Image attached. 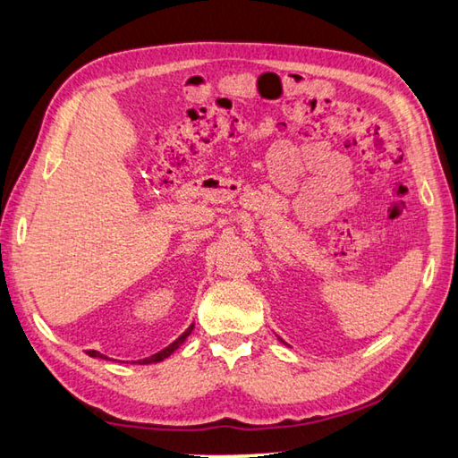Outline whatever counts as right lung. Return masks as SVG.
Masks as SVG:
<instances>
[{"mask_svg": "<svg viewBox=\"0 0 458 458\" xmlns=\"http://www.w3.org/2000/svg\"><path fill=\"white\" fill-rule=\"evenodd\" d=\"M192 330H194V324H192V327H190L178 340H174V343H172L168 348H164V351L156 352V354H152V356H148V359H144V360H138V364H152V362H160V360H164V359H168V356H170L174 351H176V348H178L182 343H184V340H186L190 335H192ZM88 354H89V356H99V359H106V356L99 354L98 351H88Z\"/></svg>", "mask_w": 458, "mask_h": 458, "instance_id": "add662e5", "label": "right lung"}]
</instances>
